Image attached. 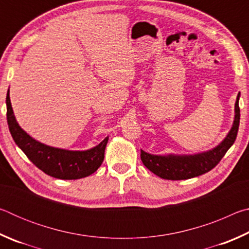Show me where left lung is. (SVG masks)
Instances as JSON below:
<instances>
[{
    "label": "left lung",
    "mask_w": 249,
    "mask_h": 249,
    "mask_svg": "<svg viewBox=\"0 0 249 249\" xmlns=\"http://www.w3.org/2000/svg\"><path fill=\"white\" fill-rule=\"evenodd\" d=\"M239 96L241 93L236 98L233 125L220 144L212 149L190 155H154L141 149V158L144 166L156 176L167 180L191 179L213 169L234 144L237 136L241 116L238 107Z\"/></svg>",
    "instance_id": "1"
}]
</instances>
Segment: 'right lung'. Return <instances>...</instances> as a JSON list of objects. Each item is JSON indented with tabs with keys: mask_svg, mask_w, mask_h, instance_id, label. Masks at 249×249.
Returning <instances> with one entry per match:
<instances>
[{
	"mask_svg": "<svg viewBox=\"0 0 249 249\" xmlns=\"http://www.w3.org/2000/svg\"><path fill=\"white\" fill-rule=\"evenodd\" d=\"M7 124L12 137L28 159L50 177L62 180L86 178L99 169L104 159L108 136L92 148L87 150H69L43 144L20 127L16 121L10 99V89L6 94Z\"/></svg>",
	"mask_w": 249,
	"mask_h": 249,
	"instance_id": "1",
	"label": "right lung"
}]
</instances>
